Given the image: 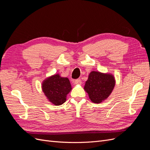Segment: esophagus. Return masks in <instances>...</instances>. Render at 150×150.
Returning a JSON list of instances; mask_svg holds the SVG:
<instances>
[{
	"instance_id": "34e87169",
	"label": "esophagus",
	"mask_w": 150,
	"mask_h": 150,
	"mask_svg": "<svg viewBox=\"0 0 150 150\" xmlns=\"http://www.w3.org/2000/svg\"><path fill=\"white\" fill-rule=\"evenodd\" d=\"M74 84H79V85H81V84H82V81H81V79H76V80L74 81Z\"/></svg>"
}]
</instances>
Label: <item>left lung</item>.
Instances as JSON below:
<instances>
[{
    "instance_id": "obj_1",
    "label": "left lung",
    "mask_w": 150,
    "mask_h": 150,
    "mask_svg": "<svg viewBox=\"0 0 150 150\" xmlns=\"http://www.w3.org/2000/svg\"><path fill=\"white\" fill-rule=\"evenodd\" d=\"M112 74L93 71L89 74L84 87L89 98L94 103H100L106 99L115 86Z\"/></svg>"
}]
</instances>
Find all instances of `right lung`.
Returning a JSON list of instances; mask_svg holds the SVG:
<instances>
[{
	"label": "right lung",
	"mask_w": 150,
	"mask_h": 150,
	"mask_svg": "<svg viewBox=\"0 0 150 150\" xmlns=\"http://www.w3.org/2000/svg\"><path fill=\"white\" fill-rule=\"evenodd\" d=\"M42 89L49 102L59 106L66 102L67 95L72 88L69 79L57 74L43 81Z\"/></svg>",
	"instance_id": "obj_1"
}]
</instances>
